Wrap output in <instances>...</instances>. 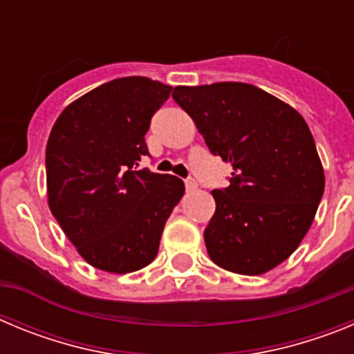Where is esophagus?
<instances>
[{
	"mask_svg": "<svg viewBox=\"0 0 354 354\" xmlns=\"http://www.w3.org/2000/svg\"><path fill=\"white\" fill-rule=\"evenodd\" d=\"M184 183H186V189H187V192H195L196 186H198L195 179H186V180H184Z\"/></svg>",
	"mask_w": 354,
	"mask_h": 354,
	"instance_id": "obj_1",
	"label": "esophagus"
}]
</instances>
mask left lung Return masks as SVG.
<instances>
[{"mask_svg":"<svg viewBox=\"0 0 354 354\" xmlns=\"http://www.w3.org/2000/svg\"><path fill=\"white\" fill-rule=\"evenodd\" d=\"M174 101L211 154L232 162L228 186L214 189L204 230L214 264L262 274L286 261L308 232L324 192V171L301 115L248 83L175 86Z\"/></svg>","mask_w":354,"mask_h":354,"instance_id":"left-lung-1","label":"left lung"}]
</instances>
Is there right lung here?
<instances>
[{
  "instance_id": "1",
  "label": "right lung",
  "mask_w": 354,
  "mask_h": 354,
  "mask_svg": "<svg viewBox=\"0 0 354 354\" xmlns=\"http://www.w3.org/2000/svg\"><path fill=\"white\" fill-rule=\"evenodd\" d=\"M171 86L149 77L108 81L62 111L46 147L49 209L81 257L109 273L154 261L184 195L179 177L138 170L145 134Z\"/></svg>"
}]
</instances>
